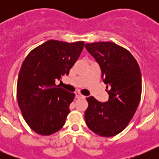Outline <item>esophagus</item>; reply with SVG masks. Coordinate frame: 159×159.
<instances>
[{
  "mask_svg": "<svg viewBox=\"0 0 159 159\" xmlns=\"http://www.w3.org/2000/svg\"><path fill=\"white\" fill-rule=\"evenodd\" d=\"M84 95H81L80 93H79V92H76V93H75V98H76V99H81V98H84Z\"/></svg>",
  "mask_w": 159,
  "mask_h": 159,
  "instance_id": "esophagus-1",
  "label": "esophagus"
}]
</instances>
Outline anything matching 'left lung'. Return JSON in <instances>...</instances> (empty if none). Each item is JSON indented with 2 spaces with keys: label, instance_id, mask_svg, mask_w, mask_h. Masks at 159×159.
<instances>
[{
  "label": "left lung",
  "instance_id": "1",
  "mask_svg": "<svg viewBox=\"0 0 159 159\" xmlns=\"http://www.w3.org/2000/svg\"><path fill=\"white\" fill-rule=\"evenodd\" d=\"M85 48L99 63L109 95L105 102L93 96L87 98L85 122L88 128L99 136H115L127 127L139 104V66L128 50L113 42L86 43Z\"/></svg>",
  "mask_w": 159,
  "mask_h": 159
}]
</instances>
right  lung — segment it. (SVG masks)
I'll return each instance as SVG.
<instances>
[{"instance_id":"add662e5","label":"right lung","mask_w":159,"mask_h":159,"mask_svg":"<svg viewBox=\"0 0 159 159\" xmlns=\"http://www.w3.org/2000/svg\"><path fill=\"white\" fill-rule=\"evenodd\" d=\"M84 42L48 40L32 49L24 60L16 85L22 116L40 135H50L64 127L75 94L56 85L68 75L80 56Z\"/></svg>"}]
</instances>
